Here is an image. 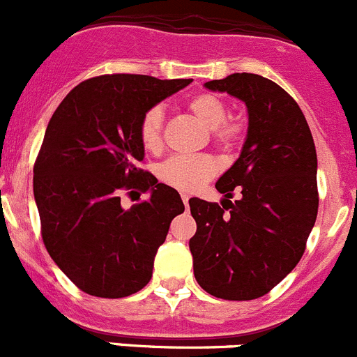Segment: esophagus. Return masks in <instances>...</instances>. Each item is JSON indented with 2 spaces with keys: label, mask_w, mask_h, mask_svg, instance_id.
<instances>
[{
  "label": "esophagus",
  "mask_w": 357,
  "mask_h": 357,
  "mask_svg": "<svg viewBox=\"0 0 357 357\" xmlns=\"http://www.w3.org/2000/svg\"><path fill=\"white\" fill-rule=\"evenodd\" d=\"M189 198H191V196H189V195H182V202H184L185 206L189 205Z\"/></svg>",
  "instance_id": "1"
}]
</instances>
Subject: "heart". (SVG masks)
<instances>
[{"mask_svg":"<svg viewBox=\"0 0 357 357\" xmlns=\"http://www.w3.org/2000/svg\"><path fill=\"white\" fill-rule=\"evenodd\" d=\"M188 107L208 130H212L213 137L219 144H231L238 135V126L226 122V105L213 94H198V96L189 100ZM161 108L154 107L145 112L140 122V130H138L144 149L154 152L161 147ZM215 173L217 162L210 155H176V158H172L159 165L158 178L169 188L191 192L202 188Z\"/></svg>","mask_w":357,"mask_h":357,"instance_id":"obj_1","label":"heart"}]
</instances>
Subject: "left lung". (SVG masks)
<instances>
[{
  "instance_id": "8db88e82",
  "label": "left lung",
  "mask_w": 357,
  "mask_h": 357,
  "mask_svg": "<svg viewBox=\"0 0 357 357\" xmlns=\"http://www.w3.org/2000/svg\"><path fill=\"white\" fill-rule=\"evenodd\" d=\"M205 87L243 101L249 126L240 158L215 184L222 206L189 199L195 277L215 298L256 300L293 271L315 224L314 138L296 101L261 75L233 73ZM235 187L243 196L231 204Z\"/></svg>"
}]
</instances>
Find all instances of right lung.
<instances>
[{"label":"right lung","instance_id":"obj_1","mask_svg":"<svg viewBox=\"0 0 357 357\" xmlns=\"http://www.w3.org/2000/svg\"><path fill=\"white\" fill-rule=\"evenodd\" d=\"M192 79L101 75L71 89L54 112L35 162L33 192L47 252L84 293L124 298L149 284L181 195L138 168L145 112ZM149 199L120 205L121 188Z\"/></svg>","mask_w":357,"mask_h":357}]
</instances>
